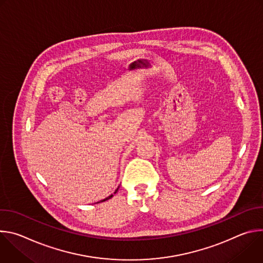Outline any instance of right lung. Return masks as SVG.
<instances>
[{
	"label": "right lung",
	"instance_id": "1",
	"mask_svg": "<svg viewBox=\"0 0 263 263\" xmlns=\"http://www.w3.org/2000/svg\"><path fill=\"white\" fill-rule=\"evenodd\" d=\"M118 191H119V189H118V190H117V191H116V192H115V194H117V193H118ZM112 197H114V195H111V196H109V197H108V198H106V199H104V200H102V201H101V202H105V201H107V200H109V199H111V198H112ZM99 203H100V202H99Z\"/></svg>",
	"mask_w": 263,
	"mask_h": 263
}]
</instances>
